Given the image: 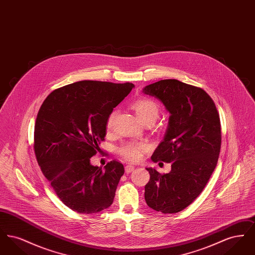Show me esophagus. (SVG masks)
Listing matches in <instances>:
<instances>
[{
	"mask_svg": "<svg viewBox=\"0 0 255 255\" xmlns=\"http://www.w3.org/2000/svg\"><path fill=\"white\" fill-rule=\"evenodd\" d=\"M133 170H134V166L131 165V164H128V165H126V166H125V172H126L127 174H128V173L133 172Z\"/></svg>",
	"mask_w": 255,
	"mask_h": 255,
	"instance_id": "esophagus-1",
	"label": "esophagus"
}]
</instances>
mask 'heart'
Returning a JSON list of instances; mask_svg holds the SVG:
<instances>
[{"label": "heart", "instance_id": "1", "mask_svg": "<svg viewBox=\"0 0 255 255\" xmlns=\"http://www.w3.org/2000/svg\"><path fill=\"white\" fill-rule=\"evenodd\" d=\"M132 107L141 122L146 119H151V118L157 120L158 113H159L158 103L148 97H141L136 99L135 101H133ZM115 116H116V111H113L107 119L106 128L108 130L112 129L113 127ZM147 149H148V146L143 142L129 141L120 146L118 151L123 158L131 161H137L141 158Z\"/></svg>", "mask_w": 255, "mask_h": 255}]
</instances>
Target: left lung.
Listing matches in <instances>:
<instances>
[{
	"label": "left lung",
	"mask_w": 255,
	"mask_h": 255,
	"mask_svg": "<svg viewBox=\"0 0 255 255\" xmlns=\"http://www.w3.org/2000/svg\"><path fill=\"white\" fill-rule=\"evenodd\" d=\"M143 93L158 98L171 114L165 137L151 157L154 162L171 163V171L146 168V204L161 213H177L201 194L217 165L222 143L218 111L203 89L176 79L146 86Z\"/></svg>",
	"instance_id": "left-lung-1"
}]
</instances>
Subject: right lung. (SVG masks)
Masks as SVG:
<instances>
[{
    "label": "right lung",
    "instance_id": "obj_1",
    "mask_svg": "<svg viewBox=\"0 0 255 255\" xmlns=\"http://www.w3.org/2000/svg\"><path fill=\"white\" fill-rule=\"evenodd\" d=\"M134 85L83 80L52 91L41 105L34 127V152L44 176L64 205L78 213L108 208L124 174L120 161L104 168L90 159L106 135L114 108Z\"/></svg>",
    "mask_w": 255,
    "mask_h": 255
}]
</instances>
